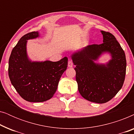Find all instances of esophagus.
<instances>
[{
    "mask_svg": "<svg viewBox=\"0 0 134 134\" xmlns=\"http://www.w3.org/2000/svg\"><path fill=\"white\" fill-rule=\"evenodd\" d=\"M68 66L69 68H72L73 66V63L71 60H68Z\"/></svg>",
    "mask_w": 134,
    "mask_h": 134,
    "instance_id": "esophagus-1",
    "label": "esophagus"
}]
</instances>
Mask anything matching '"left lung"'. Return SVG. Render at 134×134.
<instances>
[{
  "instance_id": "8db88e82",
  "label": "left lung",
  "mask_w": 134,
  "mask_h": 134,
  "mask_svg": "<svg viewBox=\"0 0 134 134\" xmlns=\"http://www.w3.org/2000/svg\"><path fill=\"white\" fill-rule=\"evenodd\" d=\"M103 43L88 45L71 55L76 68V79L81 96L89 101L105 103L120 90L125 79L126 55L112 34L100 31ZM109 53L111 59L105 64L95 62Z\"/></svg>"
}]
</instances>
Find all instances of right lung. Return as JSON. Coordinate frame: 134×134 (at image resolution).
Wrapping results in <instances>:
<instances>
[{
	"label": "right lung",
	"instance_id": "right-lung-1",
	"mask_svg": "<svg viewBox=\"0 0 134 134\" xmlns=\"http://www.w3.org/2000/svg\"><path fill=\"white\" fill-rule=\"evenodd\" d=\"M40 36L38 32L24 35L13 49L9 58L11 83L24 99L41 102L50 99L57 89L68 65L66 57L58 62H32L27 53V40Z\"/></svg>",
	"mask_w": 134,
	"mask_h": 134
}]
</instances>
